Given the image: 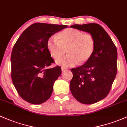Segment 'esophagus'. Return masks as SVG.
<instances>
[{"mask_svg":"<svg viewBox=\"0 0 127 127\" xmlns=\"http://www.w3.org/2000/svg\"><path fill=\"white\" fill-rule=\"evenodd\" d=\"M66 69H67L66 68H65V67H61V70H62V72H64V71L66 70Z\"/></svg>","mask_w":127,"mask_h":127,"instance_id":"34e87169","label":"esophagus"}]
</instances>
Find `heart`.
Returning a JSON list of instances; mask_svg holds the SVG:
<instances>
[{
  "mask_svg": "<svg viewBox=\"0 0 127 127\" xmlns=\"http://www.w3.org/2000/svg\"><path fill=\"white\" fill-rule=\"evenodd\" d=\"M47 48L51 56L57 60L63 57L67 51L68 55L57 61V64L72 67L78 63L83 64L91 58L95 48V40L91 34H83L76 29L67 28L60 32L57 38L50 37Z\"/></svg>",
  "mask_w": 127,
  "mask_h": 127,
  "instance_id": "heart-1",
  "label": "heart"
}]
</instances>
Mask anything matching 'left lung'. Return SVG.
<instances>
[{
    "instance_id": "left-lung-1",
    "label": "left lung",
    "mask_w": 127,
    "mask_h": 127,
    "mask_svg": "<svg viewBox=\"0 0 127 127\" xmlns=\"http://www.w3.org/2000/svg\"><path fill=\"white\" fill-rule=\"evenodd\" d=\"M72 28L89 33L95 40L92 56L84 64L71 69L73 78L70 90L79 102L92 104L103 99L109 93L117 73L118 53L111 38L96 23L73 25Z\"/></svg>"
}]
</instances>
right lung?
Instances as JSON below:
<instances>
[{
  "instance_id": "add662e5",
  "label": "right lung",
  "mask_w": 127,
  "mask_h": 127,
  "mask_svg": "<svg viewBox=\"0 0 127 127\" xmlns=\"http://www.w3.org/2000/svg\"><path fill=\"white\" fill-rule=\"evenodd\" d=\"M67 25L36 23L23 32L12 49L11 78L21 97L40 104L51 97L55 81L61 75L57 66L48 69L54 60L47 48L49 38Z\"/></svg>"
}]
</instances>
